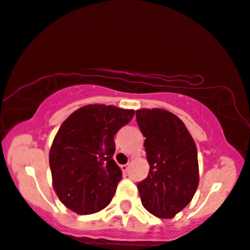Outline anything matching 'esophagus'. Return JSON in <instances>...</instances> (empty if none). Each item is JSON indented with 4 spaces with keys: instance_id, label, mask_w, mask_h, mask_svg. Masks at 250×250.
<instances>
[{
    "instance_id": "esophagus-1",
    "label": "esophagus",
    "mask_w": 250,
    "mask_h": 250,
    "mask_svg": "<svg viewBox=\"0 0 250 250\" xmlns=\"http://www.w3.org/2000/svg\"><path fill=\"white\" fill-rule=\"evenodd\" d=\"M121 170H122V172H124V173H126V171H128V168H129V165L128 164H124V165H121Z\"/></svg>"
}]
</instances>
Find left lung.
Wrapping results in <instances>:
<instances>
[{
  "label": "left lung",
  "mask_w": 250,
  "mask_h": 250,
  "mask_svg": "<svg viewBox=\"0 0 250 250\" xmlns=\"http://www.w3.org/2000/svg\"><path fill=\"white\" fill-rule=\"evenodd\" d=\"M145 136L149 172L137 185L142 204L160 219H172L191 202L198 187L196 144L184 122L163 108L136 111Z\"/></svg>",
  "instance_id": "left-lung-1"
}]
</instances>
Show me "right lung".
Segmentation results:
<instances>
[{
  "mask_svg": "<svg viewBox=\"0 0 250 250\" xmlns=\"http://www.w3.org/2000/svg\"><path fill=\"white\" fill-rule=\"evenodd\" d=\"M133 110L89 104L69 115L50 149L53 188L75 213L93 214L111 203L122 179L113 160L114 136L131 121Z\"/></svg>",
  "mask_w": 250,
  "mask_h": 250,
  "instance_id": "obj_1",
  "label": "right lung"
}]
</instances>
